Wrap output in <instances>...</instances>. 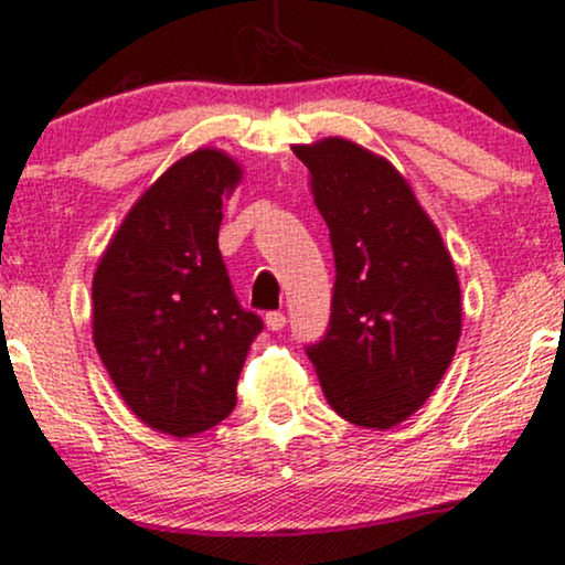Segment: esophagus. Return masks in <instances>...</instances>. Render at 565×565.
I'll return each mask as SVG.
<instances>
[{
    "instance_id": "34e87169",
    "label": "esophagus",
    "mask_w": 565,
    "mask_h": 565,
    "mask_svg": "<svg viewBox=\"0 0 565 565\" xmlns=\"http://www.w3.org/2000/svg\"><path fill=\"white\" fill-rule=\"evenodd\" d=\"M264 322H267L269 330H282L285 328V315H282V311H269V315L264 317Z\"/></svg>"
}]
</instances>
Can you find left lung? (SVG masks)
<instances>
[{
  "instance_id": "1",
  "label": "left lung",
  "mask_w": 565,
  "mask_h": 565,
  "mask_svg": "<svg viewBox=\"0 0 565 565\" xmlns=\"http://www.w3.org/2000/svg\"><path fill=\"white\" fill-rule=\"evenodd\" d=\"M330 230V328L307 349L324 399L362 428L399 426L426 404L462 333L460 280L439 230L383 156L343 137L296 145Z\"/></svg>"
}]
</instances>
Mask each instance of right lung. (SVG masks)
I'll list each match as a JSON object with an SVG mask.
<instances>
[{
	"mask_svg": "<svg viewBox=\"0 0 565 565\" xmlns=\"http://www.w3.org/2000/svg\"><path fill=\"white\" fill-rule=\"evenodd\" d=\"M241 179L216 148L179 158L131 205L92 280V338L113 386L145 426L177 439L232 413L264 328L218 254L222 201Z\"/></svg>",
	"mask_w": 565,
	"mask_h": 565,
	"instance_id": "right-lung-1",
	"label": "right lung"
}]
</instances>
